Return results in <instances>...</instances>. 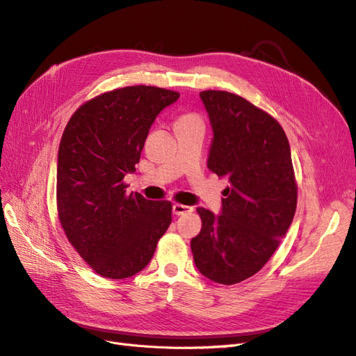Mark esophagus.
Returning a JSON list of instances; mask_svg holds the SVG:
<instances>
[{
  "instance_id": "34e87169",
  "label": "esophagus",
  "mask_w": 356,
  "mask_h": 356,
  "mask_svg": "<svg viewBox=\"0 0 356 356\" xmlns=\"http://www.w3.org/2000/svg\"><path fill=\"white\" fill-rule=\"evenodd\" d=\"M193 211L191 207H186V204H181V203H175L174 207H172V212H174V215H186V213H190Z\"/></svg>"
}]
</instances>
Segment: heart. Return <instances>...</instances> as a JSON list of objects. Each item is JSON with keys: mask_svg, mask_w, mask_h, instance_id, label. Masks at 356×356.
<instances>
[{"mask_svg": "<svg viewBox=\"0 0 356 356\" xmlns=\"http://www.w3.org/2000/svg\"><path fill=\"white\" fill-rule=\"evenodd\" d=\"M193 120H199L197 115H195V114H184V115H181L178 118V123H187V122H193Z\"/></svg>", "mask_w": 356, "mask_h": 356, "instance_id": "1", "label": "heart"}]
</instances>
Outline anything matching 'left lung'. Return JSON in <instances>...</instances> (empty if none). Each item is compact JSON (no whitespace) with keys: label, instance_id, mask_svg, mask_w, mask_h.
<instances>
[{"label":"left lung","instance_id":"left-lung-1","mask_svg":"<svg viewBox=\"0 0 356 356\" xmlns=\"http://www.w3.org/2000/svg\"><path fill=\"white\" fill-rule=\"evenodd\" d=\"M212 126L208 168L227 178L221 213L197 208L202 230L191 239L199 272L233 285L268 261L293 222L297 184L288 138L266 111L230 92L204 90Z\"/></svg>","mask_w":356,"mask_h":356}]
</instances>
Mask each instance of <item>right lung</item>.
<instances>
[{
	"mask_svg": "<svg viewBox=\"0 0 356 356\" xmlns=\"http://www.w3.org/2000/svg\"><path fill=\"white\" fill-rule=\"evenodd\" d=\"M179 93L129 86L83 104L63 131L56 200L70 243L93 270L110 279L141 272L172 221V203L127 195L123 178L135 170L160 111Z\"/></svg>",
	"mask_w": 356,
	"mask_h": 356,
	"instance_id": "1",
	"label": "right lung"
}]
</instances>
